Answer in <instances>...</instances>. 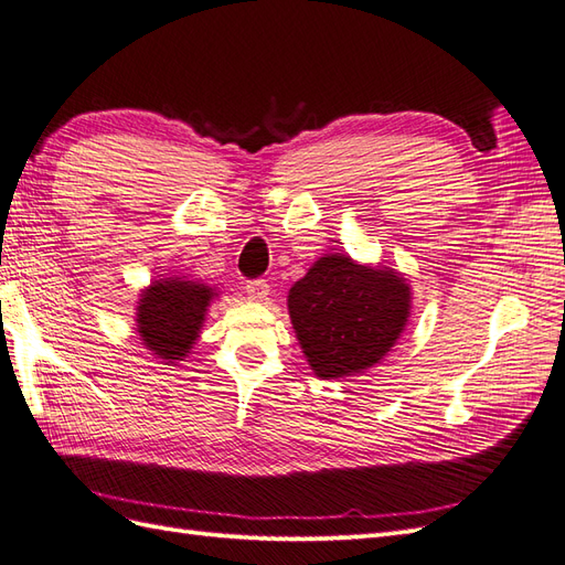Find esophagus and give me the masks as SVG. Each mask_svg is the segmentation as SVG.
Returning <instances> with one entry per match:
<instances>
[{"label": "esophagus", "mask_w": 565, "mask_h": 565, "mask_svg": "<svg viewBox=\"0 0 565 565\" xmlns=\"http://www.w3.org/2000/svg\"><path fill=\"white\" fill-rule=\"evenodd\" d=\"M247 297L252 301H266L268 299V282L266 280H252L247 282Z\"/></svg>", "instance_id": "obj_1"}]
</instances>
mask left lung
I'll return each instance as SVG.
<instances>
[{"instance_id":"left-lung-1","label":"left lung","mask_w":565,"mask_h":565,"mask_svg":"<svg viewBox=\"0 0 565 565\" xmlns=\"http://www.w3.org/2000/svg\"><path fill=\"white\" fill-rule=\"evenodd\" d=\"M413 289L403 273L324 254L289 287L287 311L318 380H339L377 365L401 339Z\"/></svg>"}]
</instances>
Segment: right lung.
Wrapping results in <instances>:
<instances>
[{
	"label": "right lung",
	"mask_w": 565,
	"mask_h": 565,
	"mask_svg": "<svg viewBox=\"0 0 565 565\" xmlns=\"http://www.w3.org/2000/svg\"><path fill=\"white\" fill-rule=\"evenodd\" d=\"M218 289L185 276H164L141 289L136 332L162 365H177L193 351Z\"/></svg>",
	"instance_id": "obj_1"
}]
</instances>
